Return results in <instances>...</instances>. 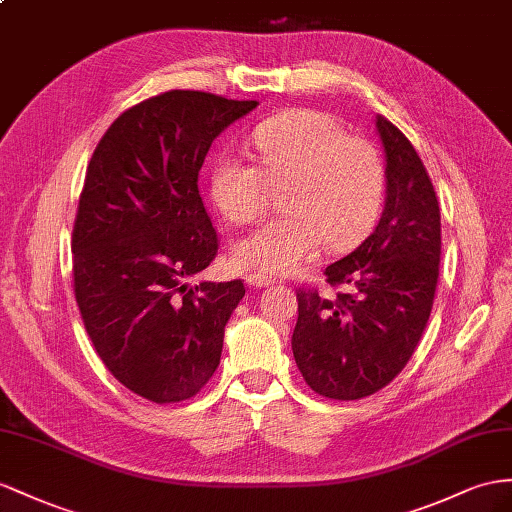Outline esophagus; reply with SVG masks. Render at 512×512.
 <instances>
[{
  "mask_svg": "<svg viewBox=\"0 0 512 512\" xmlns=\"http://www.w3.org/2000/svg\"><path fill=\"white\" fill-rule=\"evenodd\" d=\"M246 283L251 287H259V290H261V287L272 285L274 279L268 277V274H264V272H251V274H246Z\"/></svg>",
  "mask_w": 512,
  "mask_h": 512,
  "instance_id": "1",
  "label": "esophagus"
}]
</instances>
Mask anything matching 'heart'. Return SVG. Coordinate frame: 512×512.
I'll list each match as a JSON object with an SVG mask.
<instances>
[{
	"label": "heart",
	"instance_id": "1",
	"mask_svg": "<svg viewBox=\"0 0 512 512\" xmlns=\"http://www.w3.org/2000/svg\"><path fill=\"white\" fill-rule=\"evenodd\" d=\"M257 164L222 157L209 179L218 212L233 225H255L268 212L272 190L285 214L238 242L235 264L290 274L320 246L348 251L374 227L385 199V164L361 136H348L331 114L292 110L253 131Z\"/></svg>",
	"mask_w": 512,
	"mask_h": 512
}]
</instances>
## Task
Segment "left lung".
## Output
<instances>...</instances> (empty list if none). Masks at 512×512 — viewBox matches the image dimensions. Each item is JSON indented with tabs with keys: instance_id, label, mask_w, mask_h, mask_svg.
<instances>
[{
	"instance_id": "left-lung-1",
	"label": "left lung",
	"mask_w": 512,
	"mask_h": 512,
	"mask_svg": "<svg viewBox=\"0 0 512 512\" xmlns=\"http://www.w3.org/2000/svg\"><path fill=\"white\" fill-rule=\"evenodd\" d=\"M387 155V201L374 233L324 270L335 290L300 285L292 350L305 383L331 400L387 387L409 363L435 300L441 214L435 186L411 140L376 119Z\"/></svg>"
}]
</instances>
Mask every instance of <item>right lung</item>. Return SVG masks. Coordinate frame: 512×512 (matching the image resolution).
Wrapping results in <instances>:
<instances>
[{
	"instance_id": "obj_1",
	"label": "right lung",
	"mask_w": 512,
	"mask_h": 512,
	"mask_svg": "<svg viewBox=\"0 0 512 512\" xmlns=\"http://www.w3.org/2000/svg\"><path fill=\"white\" fill-rule=\"evenodd\" d=\"M257 101L168 90L116 119L86 168L73 225V292L110 374L136 396L190 400L214 376L242 279L186 285L218 255L199 170Z\"/></svg>"
}]
</instances>
